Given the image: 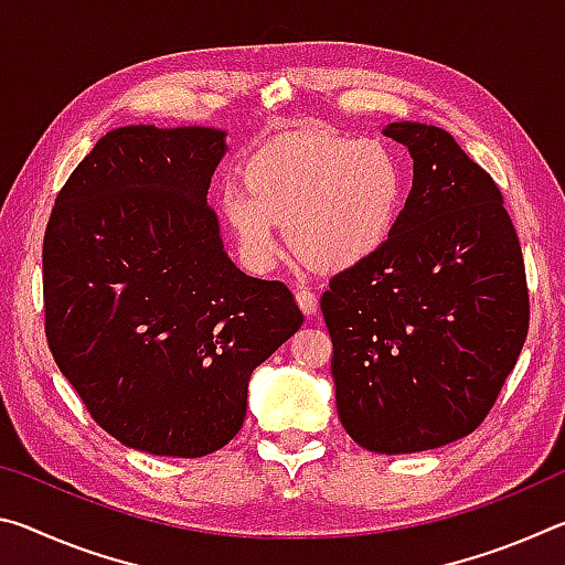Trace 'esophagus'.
<instances>
[{"label": "esophagus", "mask_w": 565, "mask_h": 565, "mask_svg": "<svg viewBox=\"0 0 565 565\" xmlns=\"http://www.w3.org/2000/svg\"><path fill=\"white\" fill-rule=\"evenodd\" d=\"M296 303L306 313V317H313L319 309V296L309 289H296Z\"/></svg>", "instance_id": "esophagus-1"}]
</instances>
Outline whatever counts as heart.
Here are the masks:
<instances>
[{
  "instance_id": "b5f03b06",
  "label": "heart",
  "mask_w": 565,
  "mask_h": 565,
  "mask_svg": "<svg viewBox=\"0 0 565 565\" xmlns=\"http://www.w3.org/2000/svg\"><path fill=\"white\" fill-rule=\"evenodd\" d=\"M244 186L226 181L216 204L248 271L274 269L279 224L294 252L321 271L369 262L391 238L406 179L394 151L376 139H351L306 127L254 151Z\"/></svg>"
}]
</instances>
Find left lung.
I'll return each mask as SVG.
<instances>
[{"mask_svg": "<svg viewBox=\"0 0 565 565\" xmlns=\"http://www.w3.org/2000/svg\"><path fill=\"white\" fill-rule=\"evenodd\" d=\"M414 184L379 254L321 296L337 408L374 454L454 444L495 404L529 333L521 244L495 181L451 134L394 121Z\"/></svg>", "mask_w": 565, "mask_h": 565, "instance_id": "obj_1", "label": "left lung"}]
</instances>
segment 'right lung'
<instances>
[{
    "label": "right lung",
    "instance_id": "1",
    "mask_svg": "<svg viewBox=\"0 0 565 565\" xmlns=\"http://www.w3.org/2000/svg\"><path fill=\"white\" fill-rule=\"evenodd\" d=\"M226 131L134 124L66 179L44 234V329L124 446L199 458L238 434L254 369L303 323L281 281L224 252L206 191Z\"/></svg>",
    "mask_w": 565,
    "mask_h": 565
}]
</instances>
